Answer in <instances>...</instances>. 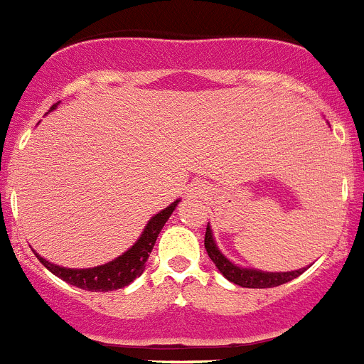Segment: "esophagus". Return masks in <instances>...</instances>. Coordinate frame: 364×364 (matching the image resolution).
Instances as JSON below:
<instances>
[{"instance_id":"obj_1","label":"esophagus","mask_w":364,"mask_h":364,"mask_svg":"<svg viewBox=\"0 0 364 364\" xmlns=\"http://www.w3.org/2000/svg\"><path fill=\"white\" fill-rule=\"evenodd\" d=\"M210 193V188L204 182H191L188 188V195L193 198H202Z\"/></svg>"}]
</instances>
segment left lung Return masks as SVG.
<instances>
[{
	"label": "left lung",
	"instance_id": "8db88e82",
	"mask_svg": "<svg viewBox=\"0 0 364 364\" xmlns=\"http://www.w3.org/2000/svg\"><path fill=\"white\" fill-rule=\"evenodd\" d=\"M205 252L213 260V264L217 266L218 272L224 275L230 282L239 284L242 288H275V286L286 284V282L297 279L301 273H304L306 268L294 269V272H262V269L255 268H244V266H237L231 262L224 253L218 250L217 242L213 239V231H211L210 222L205 228V239H204Z\"/></svg>",
	"mask_w": 364,
	"mask_h": 364
}]
</instances>
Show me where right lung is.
Listing matches in <instances>:
<instances>
[{"label": "right lung", "mask_w": 364, "mask_h": 364, "mask_svg": "<svg viewBox=\"0 0 364 364\" xmlns=\"http://www.w3.org/2000/svg\"><path fill=\"white\" fill-rule=\"evenodd\" d=\"M60 104V102H58ZM58 104H54L50 107V111L58 107ZM180 200H175L173 204H169L166 210H162L160 213H156L154 217H151L147 220L146 228H144L142 235L138 237L136 242L127 250V252L122 253L120 257H117L114 260H109L102 266H95V268H65V266H58L49 262L47 259L40 257L36 253V257L40 259L41 264L49 269L50 273H54L56 277H60L62 281L69 282V284L76 286V288H82L87 291H112L120 290L124 286H129L131 282L136 277H140L146 269V262L151 255V250H153L154 242H156V237L162 231L164 224L167 222V218L171 217L175 208L178 205Z\"/></svg>", "instance_id": "1"}]
</instances>
